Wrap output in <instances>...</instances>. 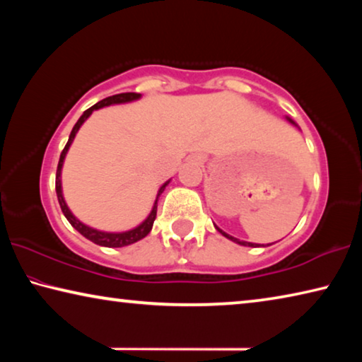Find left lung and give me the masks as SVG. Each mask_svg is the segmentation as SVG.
Here are the masks:
<instances>
[{"label":"left lung","instance_id":"left-lung-1","mask_svg":"<svg viewBox=\"0 0 362 362\" xmlns=\"http://www.w3.org/2000/svg\"><path fill=\"white\" fill-rule=\"evenodd\" d=\"M286 119H287V121H289V122H291V124H293V126H296V127H298V126H297V122H296V121H293V119H291V118H289V116H286ZM298 129H300V127H298ZM214 226H216V230H217L218 233H222V235H223L225 238H228V240H230V241H233V243L240 244V246H246V247H260V244H254V243L241 241V240H238V238H235V236H231V235H228V233H225L223 230H220V228H218V226H217L216 223H214Z\"/></svg>","mask_w":362,"mask_h":362}]
</instances>
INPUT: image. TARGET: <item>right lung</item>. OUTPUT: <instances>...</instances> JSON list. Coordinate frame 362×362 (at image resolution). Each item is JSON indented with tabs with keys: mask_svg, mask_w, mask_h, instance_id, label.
<instances>
[{
	"mask_svg": "<svg viewBox=\"0 0 362 362\" xmlns=\"http://www.w3.org/2000/svg\"><path fill=\"white\" fill-rule=\"evenodd\" d=\"M140 97H142V94H136V93H124V94L112 95V97H107V99H103L100 102H97L95 105H93L90 108L86 110V112L81 115V118L76 121V124L73 126V129L70 132V137H69V142H66L65 148L62 151V155H60V159H59L57 174H56V193H57V199H59L60 209H62L64 216L71 223L73 228L81 233V235L86 238V240L93 241L94 244H99V246H103V247H124V246H129V244H134V243H137L140 240H144V238L148 235V233L153 228V222H155V218H156L158 199H159V196H161V193L164 192V188L169 185L170 179L168 182H164L163 185H161V188L158 189L155 204H153L151 211L148 214V217H146L142 223H139L137 226H134V228L127 230V231H103V230H97V228H93V226L83 223L81 220L73 216V212L70 211V207L66 206L65 198H64V192H62V168H64V161H65L66 153H69L70 146L73 144V140H75V137H76L79 127L84 124V121L88 119L90 115H93V112H95V110H100L103 107L118 105V103H129V102H134V100H139Z\"/></svg>",
	"mask_w": 362,
	"mask_h": 362,
	"instance_id": "right-lung-1",
	"label": "right lung"
}]
</instances>
